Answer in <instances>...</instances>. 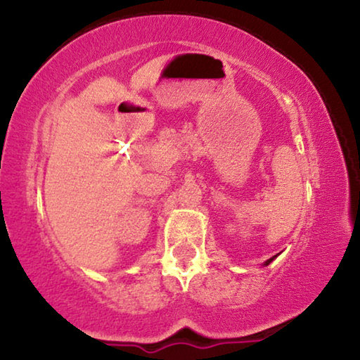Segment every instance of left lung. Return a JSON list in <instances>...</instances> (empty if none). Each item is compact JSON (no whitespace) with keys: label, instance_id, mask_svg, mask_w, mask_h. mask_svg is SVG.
<instances>
[{"label":"left lung","instance_id":"1","mask_svg":"<svg viewBox=\"0 0 360 360\" xmlns=\"http://www.w3.org/2000/svg\"><path fill=\"white\" fill-rule=\"evenodd\" d=\"M278 255V254H277ZM277 255H274V257H270V259H267V260H265V262H264V265H269L270 262H272V260L274 259H277Z\"/></svg>","mask_w":360,"mask_h":360}]
</instances>
